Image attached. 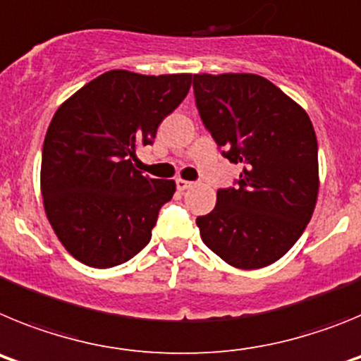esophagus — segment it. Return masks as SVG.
<instances>
[{"label": "esophagus", "instance_id": "esophagus-1", "mask_svg": "<svg viewBox=\"0 0 361 361\" xmlns=\"http://www.w3.org/2000/svg\"><path fill=\"white\" fill-rule=\"evenodd\" d=\"M193 186V183H191V180H184V178H177V188L180 191H184V190H188V188H191Z\"/></svg>", "mask_w": 361, "mask_h": 361}]
</instances>
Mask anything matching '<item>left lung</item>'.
Listing matches in <instances>:
<instances>
[{
  "mask_svg": "<svg viewBox=\"0 0 361 361\" xmlns=\"http://www.w3.org/2000/svg\"><path fill=\"white\" fill-rule=\"evenodd\" d=\"M195 104L222 155L240 162L235 186L216 191L199 216L202 242L229 266L258 269L288 253L318 195V145L311 119L266 78L197 73Z\"/></svg>",
  "mask_w": 361,
  "mask_h": 361,
  "instance_id": "1",
  "label": "left lung"
}]
</instances>
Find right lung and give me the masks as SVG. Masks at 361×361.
I'll return each mask as SVG.
<instances>
[{
    "instance_id": "right-lung-1",
    "label": "right lung",
    "mask_w": 361,
    "mask_h": 361,
    "mask_svg": "<svg viewBox=\"0 0 361 361\" xmlns=\"http://www.w3.org/2000/svg\"><path fill=\"white\" fill-rule=\"evenodd\" d=\"M191 73L110 70L57 108L43 142L44 212L66 251L92 267L128 262L152 238L173 180L133 168L139 146L183 103Z\"/></svg>"
}]
</instances>
